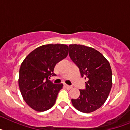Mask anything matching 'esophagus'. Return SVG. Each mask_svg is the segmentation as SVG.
Segmentation results:
<instances>
[{
    "label": "esophagus",
    "instance_id": "1",
    "mask_svg": "<svg viewBox=\"0 0 130 130\" xmlns=\"http://www.w3.org/2000/svg\"><path fill=\"white\" fill-rule=\"evenodd\" d=\"M64 87H66V88H68V89H71V88H72V87H71V86L68 85H64Z\"/></svg>",
    "mask_w": 130,
    "mask_h": 130
}]
</instances>
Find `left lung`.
Wrapping results in <instances>:
<instances>
[{
  "instance_id": "1",
  "label": "left lung",
  "mask_w": 130,
  "mask_h": 130,
  "mask_svg": "<svg viewBox=\"0 0 130 130\" xmlns=\"http://www.w3.org/2000/svg\"><path fill=\"white\" fill-rule=\"evenodd\" d=\"M69 55L87 81L79 97L72 99V105L84 113L95 111L105 103L112 87L109 62L98 51L82 45H70Z\"/></svg>"
}]
</instances>
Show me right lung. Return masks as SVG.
<instances>
[{"mask_svg": "<svg viewBox=\"0 0 130 130\" xmlns=\"http://www.w3.org/2000/svg\"><path fill=\"white\" fill-rule=\"evenodd\" d=\"M68 47L47 44L33 50L25 58L19 73V89L24 100L32 109L43 112L52 107L63 84L49 81L55 65L66 58Z\"/></svg>", "mask_w": 130, "mask_h": 130, "instance_id": "obj_1", "label": "right lung"}]
</instances>
